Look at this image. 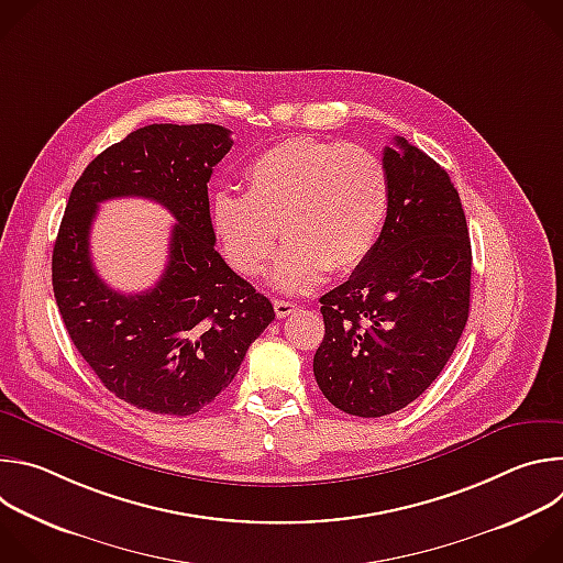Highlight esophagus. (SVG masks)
Masks as SVG:
<instances>
[{
	"label": "esophagus",
	"mask_w": 563,
	"mask_h": 563,
	"mask_svg": "<svg viewBox=\"0 0 563 563\" xmlns=\"http://www.w3.org/2000/svg\"><path fill=\"white\" fill-rule=\"evenodd\" d=\"M274 311L278 318H287L289 313L296 311V302L291 300H274Z\"/></svg>",
	"instance_id": "34e87169"
}]
</instances>
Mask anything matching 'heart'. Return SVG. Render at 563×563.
<instances>
[{
	"label": "heart",
	"mask_w": 563,
	"mask_h": 563,
	"mask_svg": "<svg viewBox=\"0 0 563 563\" xmlns=\"http://www.w3.org/2000/svg\"><path fill=\"white\" fill-rule=\"evenodd\" d=\"M245 196L213 194L216 243L238 274L258 276L280 231L287 247L272 278L287 291L313 287L325 272H354L374 250L389 209L387 172L374 153L305 135L261 153L245 169Z\"/></svg>",
	"instance_id": "heart-1"
}]
</instances>
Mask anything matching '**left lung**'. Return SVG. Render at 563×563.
Here are the masks:
<instances>
[{
	"label": "left lung",
	"instance_id": "left-lung-1",
	"mask_svg": "<svg viewBox=\"0 0 563 563\" xmlns=\"http://www.w3.org/2000/svg\"><path fill=\"white\" fill-rule=\"evenodd\" d=\"M383 148L389 209L369 256L320 296L313 376L332 406L376 419L419 398L450 361L470 311L472 250L448 172L394 137Z\"/></svg>",
	"mask_w": 563,
	"mask_h": 563
}]
</instances>
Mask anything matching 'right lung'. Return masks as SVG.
<instances>
[{
	"label": "right lung",
	"instance_id": "obj_1",
	"mask_svg": "<svg viewBox=\"0 0 563 563\" xmlns=\"http://www.w3.org/2000/svg\"><path fill=\"white\" fill-rule=\"evenodd\" d=\"M218 124H148L102 151L75 183L53 247L66 332L109 391L137 410L189 417L233 380L274 307L216 252L207 183L229 153ZM148 197L177 218L170 263L142 295L98 276L88 238L97 205Z\"/></svg>",
	"mask_w": 563,
	"mask_h": 563
}]
</instances>
